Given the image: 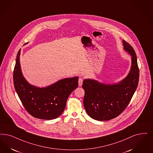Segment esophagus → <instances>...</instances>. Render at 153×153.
Instances as JSON below:
<instances>
[{"instance_id":"1","label":"esophagus","mask_w":153,"mask_h":153,"mask_svg":"<svg viewBox=\"0 0 153 153\" xmlns=\"http://www.w3.org/2000/svg\"><path fill=\"white\" fill-rule=\"evenodd\" d=\"M82 82H83V79L82 78H79V86L82 85Z\"/></svg>"}]
</instances>
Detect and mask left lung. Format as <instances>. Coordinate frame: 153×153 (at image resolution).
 <instances>
[{
    "instance_id": "left-lung-1",
    "label": "left lung",
    "mask_w": 153,
    "mask_h": 153,
    "mask_svg": "<svg viewBox=\"0 0 153 153\" xmlns=\"http://www.w3.org/2000/svg\"><path fill=\"white\" fill-rule=\"evenodd\" d=\"M123 49L131 56L128 76L115 84H105L95 79H85L84 105L88 114L97 121H108L118 116L129 104L138 84L139 68L133 48L124 40Z\"/></svg>"
}]
</instances>
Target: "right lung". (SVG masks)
Here are the masks:
<instances>
[{
	"mask_svg": "<svg viewBox=\"0 0 153 153\" xmlns=\"http://www.w3.org/2000/svg\"><path fill=\"white\" fill-rule=\"evenodd\" d=\"M20 51L21 49L16 56L13 79L15 91L25 110L39 119L49 120L59 117L65 109L70 94L78 87L79 77L60 79L45 88L32 85L21 71Z\"/></svg>",
	"mask_w": 153,
	"mask_h": 153,
	"instance_id": "add662e5",
	"label": "right lung"
}]
</instances>
